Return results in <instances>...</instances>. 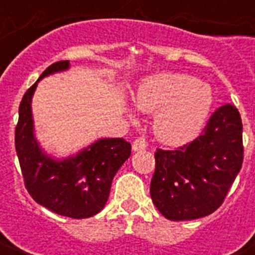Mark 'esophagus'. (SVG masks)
Segmentation results:
<instances>
[{
  "label": "esophagus",
  "mask_w": 255,
  "mask_h": 255,
  "mask_svg": "<svg viewBox=\"0 0 255 255\" xmlns=\"http://www.w3.org/2000/svg\"><path fill=\"white\" fill-rule=\"evenodd\" d=\"M147 147V142H146V139L144 138H136L132 142V150L133 151H138V150H144Z\"/></svg>",
  "instance_id": "1"
}]
</instances>
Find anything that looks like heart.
<instances>
[{"label":"heart","mask_w":255,"mask_h":255,"mask_svg":"<svg viewBox=\"0 0 255 255\" xmlns=\"http://www.w3.org/2000/svg\"><path fill=\"white\" fill-rule=\"evenodd\" d=\"M139 111L154 113L157 138L169 144H183L197 136L208 122L213 95L197 78L164 73L144 80L133 98Z\"/></svg>","instance_id":"obj_1"}]
</instances>
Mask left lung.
I'll return each mask as SVG.
<instances>
[{
	"label": "left lung",
	"instance_id": "1",
	"mask_svg": "<svg viewBox=\"0 0 255 255\" xmlns=\"http://www.w3.org/2000/svg\"><path fill=\"white\" fill-rule=\"evenodd\" d=\"M242 132L241 113L225 104L198 138L177 149H157L150 195L164 217L199 219L221 206L242 168Z\"/></svg>",
	"mask_w": 255,
	"mask_h": 255
}]
</instances>
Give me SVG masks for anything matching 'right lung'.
I'll return each mask as SVG.
<instances>
[{
    "label": "right lung",
    "mask_w": 255,
    "mask_h": 255,
    "mask_svg": "<svg viewBox=\"0 0 255 255\" xmlns=\"http://www.w3.org/2000/svg\"><path fill=\"white\" fill-rule=\"evenodd\" d=\"M68 67L69 61L52 64L25 91L19 106L14 146L24 186L32 199L60 216L87 219L105 206L113 177L131 155V144L123 138L101 139L64 161L42 153L32 133L31 98L43 76Z\"/></svg>",
    "instance_id": "obj_1"
}]
</instances>
